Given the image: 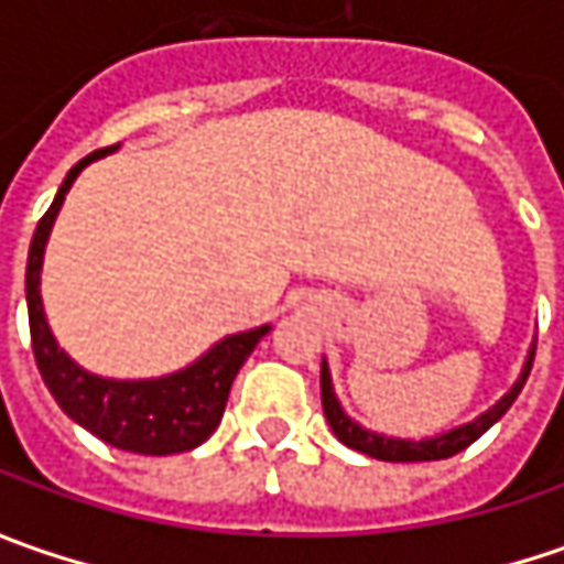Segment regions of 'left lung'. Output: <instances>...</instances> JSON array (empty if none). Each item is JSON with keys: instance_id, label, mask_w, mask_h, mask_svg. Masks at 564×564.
Returning <instances> with one entry per match:
<instances>
[{"instance_id": "1", "label": "left lung", "mask_w": 564, "mask_h": 564, "mask_svg": "<svg viewBox=\"0 0 564 564\" xmlns=\"http://www.w3.org/2000/svg\"><path fill=\"white\" fill-rule=\"evenodd\" d=\"M533 355H536V341H533L531 351H528V360H524V367H521L518 382H514L509 392L496 401L489 411H484L480 417H474L470 423H462V426L448 430V433L430 436V440H395V436H382V433H373V430L360 426L358 421H351V417L345 414L341 401L336 399L333 373H329L326 360H323V370H319L323 414H326V421H329L333 433H336L341 443L348 445V448H355V452H364V455L377 458V462H440V458H452V455H458V452L467 448L470 443H477L489 426L509 411L511 401L518 399V392L524 389V382L531 377Z\"/></svg>"}]
</instances>
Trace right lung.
Here are the masks:
<instances>
[{
	"label": "right lung",
	"instance_id": "add662e5",
	"mask_svg": "<svg viewBox=\"0 0 564 564\" xmlns=\"http://www.w3.org/2000/svg\"><path fill=\"white\" fill-rule=\"evenodd\" d=\"M102 153H109V150H97V153L84 156L65 175L53 206L46 209V216L33 231L28 275H24L33 358H36L46 389L58 401V408L84 430L99 436L102 443L124 448V452H138V455L191 452L206 443L213 436V430L219 426L231 382L238 377L241 364L250 358V351L257 348V341L267 336L272 326L267 323V326H257V329L238 333V336H226L194 364H187L185 370H175L160 379L94 377L58 348L53 329L46 323V314H43V297H40L43 253H46V241H50V231H53L55 216L62 209L68 187L75 185L80 169H87Z\"/></svg>",
	"mask_w": 564,
	"mask_h": 564
}]
</instances>
